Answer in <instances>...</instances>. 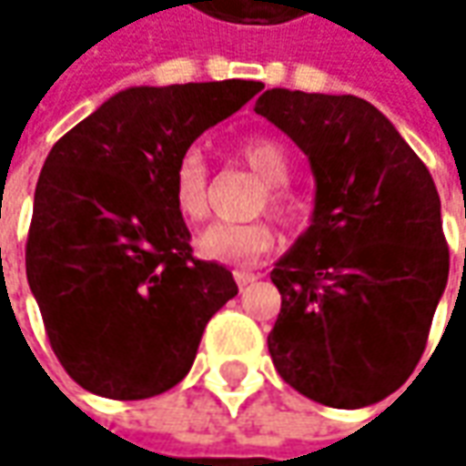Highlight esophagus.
Wrapping results in <instances>:
<instances>
[{"instance_id":"34e87169","label":"esophagus","mask_w":466,"mask_h":466,"mask_svg":"<svg viewBox=\"0 0 466 466\" xmlns=\"http://www.w3.org/2000/svg\"><path fill=\"white\" fill-rule=\"evenodd\" d=\"M233 278H236V282H238L241 288H246V285H251L254 279H259V275H257V272H251V269H236V272H233Z\"/></svg>"}]
</instances>
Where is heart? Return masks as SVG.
I'll return each instance as SVG.
<instances>
[{"label": "heart", "instance_id": "heart-1", "mask_svg": "<svg viewBox=\"0 0 466 466\" xmlns=\"http://www.w3.org/2000/svg\"><path fill=\"white\" fill-rule=\"evenodd\" d=\"M241 157L246 166L259 178L267 181L264 202L275 212L290 209V194L285 181L290 178V155L285 147L269 137H254L241 145ZM173 202L181 218L188 223H199L207 215V163L205 155L191 147L178 157L173 168ZM275 246V228L267 220H248V223H212L205 228L194 248L202 259L220 261V264H251L264 257Z\"/></svg>", "mask_w": 466, "mask_h": 466}]
</instances>
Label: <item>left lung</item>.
Wrapping results in <instances>:
<instances>
[{
  "mask_svg": "<svg viewBox=\"0 0 466 466\" xmlns=\"http://www.w3.org/2000/svg\"><path fill=\"white\" fill-rule=\"evenodd\" d=\"M254 111L303 150L316 184L311 225L272 269V363L313 402H381L418 366L446 290L436 184L368 100L272 87Z\"/></svg>",
  "mask_w": 466,
  "mask_h": 466,
  "instance_id": "8db88e82",
  "label": "left lung"
}]
</instances>
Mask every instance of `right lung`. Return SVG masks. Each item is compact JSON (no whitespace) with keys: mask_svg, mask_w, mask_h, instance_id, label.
<instances>
[{"mask_svg":"<svg viewBox=\"0 0 466 466\" xmlns=\"http://www.w3.org/2000/svg\"><path fill=\"white\" fill-rule=\"evenodd\" d=\"M261 82L127 87L51 147L25 246L30 293L64 370L108 400H147L188 373L238 285L191 257L173 168Z\"/></svg>","mask_w":466,"mask_h":466,"instance_id":"add662e5","label":"right lung"}]
</instances>
